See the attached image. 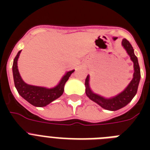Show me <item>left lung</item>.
Masks as SVG:
<instances>
[{
    "mask_svg": "<svg viewBox=\"0 0 150 150\" xmlns=\"http://www.w3.org/2000/svg\"><path fill=\"white\" fill-rule=\"evenodd\" d=\"M122 45L125 47L127 53L129 54L132 61L134 63V75H133V79L131 81L130 84L128 85V87L124 90L122 93L117 95V96L111 99H105L102 96H98L96 94L93 93L91 91V89H89V75L86 79V93L87 96L90 100L94 101L96 103H98L100 107L104 108L106 110H117L124 107L125 106L128 104L131 100H132L133 97L135 96V94L137 93L138 86L140 81V68L139 63H138L137 57L135 56L134 54V50H133L132 46L131 45L129 41L127 40L126 39H123L122 40Z\"/></svg>",
    "mask_w": 150,
    "mask_h": 150,
    "instance_id": "8db88e82",
    "label": "left lung"
}]
</instances>
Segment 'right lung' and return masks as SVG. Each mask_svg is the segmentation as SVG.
Instances as JSON below:
<instances>
[{"label": "right lung", "mask_w": 150, "mask_h": 150, "mask_svg": "<svg viewBox=\"0 0 150 150\" xmlns=\"http://www.w3.org/2000/svg\"><path fill=\"white\" fill-rule=\"evenodd\" d=\"M20 52L21 50L18 52L17 55L14 59L12 66L14 82H15V88L20 96L32 105L40 107H45L52 101L60 97L64 93V87L65 82L68 81V78L70 77L71 73L74 72V70L67 72V74L62 78L60 83L53 89H46L43 87L29 86L23 82L18 72L17 61L19 57Z\"/></svg>", "instance_id": "right-lung-1"}]
</instances>
